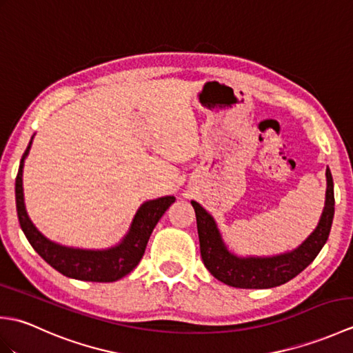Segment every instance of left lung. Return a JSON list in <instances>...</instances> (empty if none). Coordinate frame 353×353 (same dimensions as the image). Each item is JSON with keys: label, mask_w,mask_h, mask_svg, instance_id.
<instances>
[{"label": "left lung", "mask_w": 353, "mask_h": 353, "mask_svg": "<svg viewBox=\"0 0 353 353\" xmlns=\"http://www.w3.org/2000/svg\"><path fill=\"white\" fill-rule=\"evenodd\" d=\"M196 211L200 253L205 267L223 283L235 288L265 290L291 281L316 259L327 241L334 220V181L326 168L325 208L317 228L294 250L273 256H239L224 243L214 216L197 201H191Z\"/></svg>", "instance_id": "1"}]
</instances>
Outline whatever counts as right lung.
<instances>
[{
	"mask_svg": "<svg viewBox=\"0 0 353 353\" xmlns=\"http://www.w3.org/2000/svg\"><path fill=\"white\" fill-rule=\"evenodd\" d=\"M34 137V134H33ZM33 137L28 142V147L22 154L19 163L17 183H14V196H17V211L21 229L27 236L28 243L39 253L45 262L57 270L66 277L86 282H115L129 274L139 264L144 256L148 238L157 221L165 211L174 203L172 196H165L154 200L144 201L134 214L132 224L124 238L109 249H76L51 241L36 229L33 221L30 220L24 203V188H22V171L24 161L32 148Z\"/></svg>",
	"mask_w": 353,
	"mask_h": 353,
	"instance_id": "add662e5",
	"label": "right lung"
}]
</instances>
